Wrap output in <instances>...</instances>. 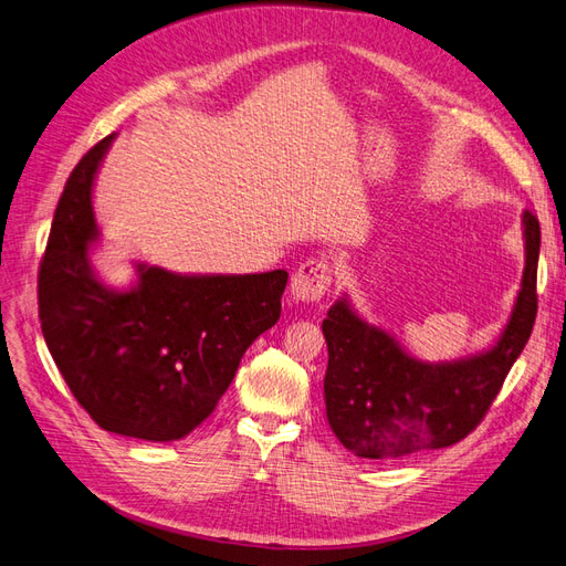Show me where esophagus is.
<instances>
[{
    "label": "esophagus",
    "instance_id": "esophagus-1",
    "mask_svg": "<svg viewBox=\"0 0 566 566\" xmlns=\"http://www.w3.org/2000/svg\"><path fill=\"white\" fill-rule=\"evenodd\" d=\"M333 281V271L326 259H310L290 281V297L293 302H321Z\"/></svg>",
    "mask_w": 566,
    "mask_h": 566
}]
</instances>
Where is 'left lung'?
Returning <instances> with one entry per match:
<instances>
[{
    "label": "left lung",
    "mask_w": 566,
    "mask_h": 566,
    "mask_svg": "<svg viewBox=\"0 0 566 566\" xmlns=\"http://www.w3.org/2000/svg\"><path fill=\"white\" fill-rule=\"evenodd\" d=\"M524 273L497 340L483 353L426 361L384 326L366 321L345 293L321 324L328 345L326 417L343 446L364 460H395L450 448L469 436L522 355L538 312L541 226L522 213Z\"/></svg>",
    "instance_id": "8db88e82"
}]
</instances>
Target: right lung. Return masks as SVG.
<instances>
[{"instance_id": "obj_1", "label": "right lung", "mask_w": 566, "mask_h": 566, "mask_svg": "<svg viewBox=\"0 0 566 566\" xmlns=\"http://www.w3.org/2000/svg\"><path fill=\"white\" fill-rule=\"evenodd\" d=\"M118 133L75 166L40 266L42 335L75 400L104 431L171 442L195 431L235 378L245 349L276 324L287 271L176 273L135 262L106 283L95 180Z\"/></svg>"}]
</instances>
